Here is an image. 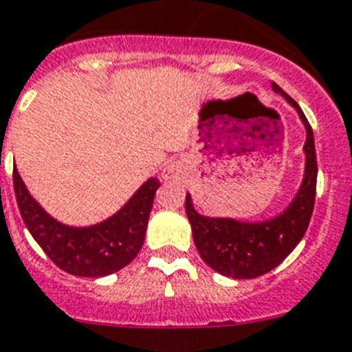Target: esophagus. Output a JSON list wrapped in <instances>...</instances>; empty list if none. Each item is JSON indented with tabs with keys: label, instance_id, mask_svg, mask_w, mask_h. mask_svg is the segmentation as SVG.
Segmentation results:
<instances>
[{
	"label": "esophagus",
	"instance_id": "esophagus-1",
	"mask_svg": "<svg viewBox=\"0 0 352 352\" xmlns=\"http://www.w3.org/2000/svg\"><path fill=\"white\" fill-rule=\"evenodd\" d=\"M182 177V164L181 162H170L164 170H162V179L164 181H179Z\"/></svg>",
	"mask_w": 352,
	"mask_h": 352
}]
</instances>
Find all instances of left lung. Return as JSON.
Segmentation results:
<instances>
[{
  "mask_svg": "<svg viewBox=\"0 0 352 352\" xmlns=\"http://www.w3.org/2000/svg\"><path fill=\"white\" fill-rule=\"evenodd\" d=\"M272 89L285 96L297 109L306 126V168L294 202L283 214L259 223L236 221L232 218L204 217L195 211L190 195H186V214L193 229V241L200 258L212 270L234 279H252L276 268L297 247L311 220L317 193V153L311 125L292 96L272 82Z\"/></svg>",
  "mask_w": 352,
  "mask_h": 352,
  "instance_id": "8db88e82",
  "label": "left lung"
}]
</instances>
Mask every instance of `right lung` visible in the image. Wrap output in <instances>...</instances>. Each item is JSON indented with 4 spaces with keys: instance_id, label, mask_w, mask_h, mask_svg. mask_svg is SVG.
I'll list each match as a JSON object with an SVG mask.
<instances>
[{
    "instance_id": "right-lung-1",
    "label": "right lung",
    "mask_w": 352,
    "mask_h": 352,
    "mask_svg": "<svg viewBox=\"0 0 352 352\" xmlns=\"http://www.w3.org/2000/svg\"><path fill=\"white\" fill-rule=\"evenodd\" d=\"M159 186L157 179H148L111 218L91 227H69L50 217L32 199L14 170L17 208L30 234L60 270L80 277L109 276L138 256Z\"/></svg>"
}]
</instances>
